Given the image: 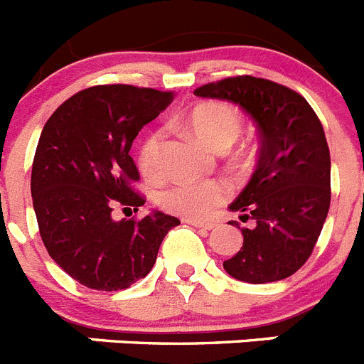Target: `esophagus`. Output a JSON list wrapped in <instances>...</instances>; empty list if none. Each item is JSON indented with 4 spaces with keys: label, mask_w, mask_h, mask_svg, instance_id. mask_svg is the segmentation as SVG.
I'll return each mask as SVG.
<instances>
[{
    "label": "esophagus",
    "mask_w": 364,
    "mask_h": 364,
    "mask_svg": "<svg viewBox=\"0 0 364 364\" xmlns=\"http://www.w3.org/2000/svg\"><path fill=\"white\" fill-rule=\"evenodd\" d=\"M188 224H191V226H195V228H200V230H213L215 228V224L213 222H210V220H197V218H188Z\"/></svg>",
    "instance_id": "34e87169"
}]
</instances>
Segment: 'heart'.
I'll use <instances>...</instances> for the list:
<instances>
[{
  "label": "heart",
  "mask_w": 364,
  "mask_h": 364,
  "mask_svg": "<svg viewBox=\"0 0 364 364\" xmlns=\"http://www.w3.org/2000/svg\"><path fill=\"white\" fill-rule=\"evenodd\" d=\"M188 124L198 140L211 149L224 151L242 133V117L235 107L220 102H205L189 112ZM164 133L153 131L138 149V167L146 176L162 169ZM228 188L218 180H175L160 189L159 204L169 213L186 218H202L226 200Z\"/></svg>",
  "instance_id": "b5f03b06"
}]
</instances>
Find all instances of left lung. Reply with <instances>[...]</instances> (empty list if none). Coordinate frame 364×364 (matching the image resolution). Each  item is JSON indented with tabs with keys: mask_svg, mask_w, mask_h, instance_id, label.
<instances>
[{
	"mask_svg": "<svg viewBox=\"0 0 364 364\" xmlns=\"http://www.w3.org/2000/svg\"><path fill=\"white\" fill-rule=\"evenodd\" d=\"M195 95L239 105L260 136L255 173L230 205L255 228H242V247L224 269L252 284L290 277L310 259L330 210V149L321 120L294 89L247 74L205 83Z\"/></svg>",
	"mask_w": 364,
	"mask_h": 364,
	"instance_id": "8db88e82",
	"label": "left lung"
}]
</instances>
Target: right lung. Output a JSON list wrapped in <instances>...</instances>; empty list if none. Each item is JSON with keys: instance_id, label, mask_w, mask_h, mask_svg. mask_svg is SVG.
I'll return each instance as SVG.
<instances>
[{"instance_id": "1", "label": "right lung", "mask_w": 364, "mask_h": 364, "mask_svg": "<svg viewBox=\"0 0 364 364\" xmlns=\"http://www.w3.org/2000/svg\"><path fill=\"white\" fill-rule=\"evenodd\" d=\"M173 102L147 87L96 85L65 100L47 120L32 162L31 193L41 240L74 281L118 291L144 279L180 220L162 211L112 220V205L138 211L146 198L131 159L138 131ZM124 208V210H125Z\"/></svg>"}]
</instances>
